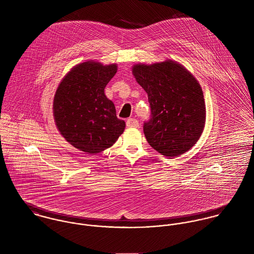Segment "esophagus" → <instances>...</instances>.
Segmentation results:
<instances>
[{"label": "esophagus", "mask_w": 254, "mask_h": 254, "mask_svg": "<svg viewBox=\"0 0 254 254\" xmlns=\"http://www.w3.org/2000/svg\"><path fill=\"white\" fill-rule=\"evenodd\" d=\"M126 125H127L128 127L137 128V127L139 126V122H138V120L135 119V118H129V119H127V121H126Z\"/></svg>", "instance_id": "34e87169"}]
</instances>
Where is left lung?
<instances>
[{
  "instance_id": "left-lung-1",
  "label": "left lung",
  "mask_w": 254,
  "mask_h": 254,
  "mask_svg": "<svg viewBox=\"0 0 254 254\" xmlns=\"http://www.w3.org/2000/svg\"><path fill=\"white\" fill-rule=\"evenodd\" d=\"M132 73L147 94L151 118L144 124L147 143L166 157L190 150L200 138L206 118L202 89L179 63L137 64Z\"/></svg>"
}]
</instances>
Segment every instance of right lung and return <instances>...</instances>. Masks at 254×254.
Wrapping results in <instances>:
<instances>
[{
	"label": "right lung",
	"instance_id": "obj_1",
	"mask_svg": "<svg viewBox=\"0 0 254 254\" xmlns=\"http://www.w3.org/2000/svg\"><path fill=\"white\" fill-rule=\"evenodd\" d=\"M117 72V64L95 61L81 63L63 78L54 98L53 112L61 135L74 147L90 153L102 152L124 132L105 88Z\"/></svg>",
	"mask_w": 254,
	"mask_h": 254
}]
</instances>
